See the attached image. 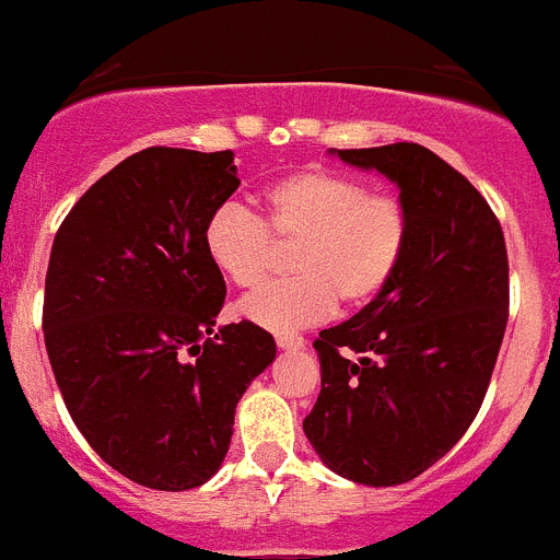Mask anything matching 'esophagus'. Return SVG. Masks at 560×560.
Returning <instances> with one entry per match:
<instances>
[{
    "label": "esophagus",
    "mask_w": 560,
    "mask_h": 560,
    "mask_svg": "<svg viewBox=\"0 0 560 560\" xmlns=\"http://www.w3.org/2000/svg\"><path fill=\"white\" fill-rule=\"evenodd\" d=\"M277 348H280V350H303L305 339H303V336H294V334H277Z\"/></svg>",
    "instance_id": "1"
}]
</instances>
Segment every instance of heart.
Instances as JSON below:
<instances>
[{
    "label": "heart",
    "mask_w": 560,
    "mask_h": 560,
    "mask_svg": "<svg viewBox=\"0 0 560 560\" xmlns=\"http://www.w3.org/2000/svg\"><path fill=\"white\" fill-rule=\"evenodd\" d=\"M271 235L296 244L294 280L271 283L241 303V314L269 330L323 323L345 308L373 303L398 271L409 244V212L393 192H368L364 182L328 167H303L266 190V224L237 201H224L205 224L210 264L237 289L264 283Z\"/></svg>",
    "instance_id": "1"
}]
</instances>
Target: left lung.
<instances>
[{
	"label": "left lung",
	"mask_w": 560,
	"mask_h": 560,
	"mask_svg": "<svg viewBox=\"0 0 560 560\" xmlns=\"http://www.w3.org/2000/svg\"><path fill=\"white\" fill-rule=\"evenodd\" d=\"M330 153L398 185L409 244L387 289L314 341L323 389L303 429L330 471L389 488L452 452L482 407L508 328V249L482 192L429 148Z\"/></svg>",
	"instance_id": "obj_1"
}]
</instances>
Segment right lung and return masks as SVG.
Returning a JSON list of instances; mask_svg holds the SVG:
<instances>
[{
  "instance_id": "add662e5",
  "label": "right lung",
  "mask_w": 560,
  "mask_h": 560,
  "mask_svg": "<svg viewBox=\"0 0 560 560\" xmlns=\"http://www.w3.org/2000/svg\"><path fill=\"white\" fill-rule=\"evenodd\" d=\"M232 151L145 148L69 210L49 252L44 345L86 443L153 491L219 471L235 407L275 361L255 323L215 330L226 283L205 249L237 190Z\"/></svg>"
}]
</instances>
